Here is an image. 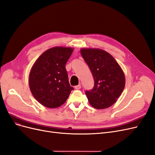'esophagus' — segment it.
Segmentation results:
<instances>
[{"label":"esophagus","instance_id":"1","mask_svg":"<svg viewBox=\"0 0 155 155\" xmlns=\"http://www.w3.org/2000/svg\"><path fill=\"white\" fill-rule=\"evenodd\" d=\"M75 89H77V90H79V89H80L81 88V85L80 84H78V85H76V86H75Z\"/></svg>","mask_w":155,"mask_h":155}]
</instances>
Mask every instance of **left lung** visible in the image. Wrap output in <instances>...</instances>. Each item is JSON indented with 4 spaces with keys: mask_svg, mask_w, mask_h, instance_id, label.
I'll use <instances>...</instances> for the list:
<instances>
[{
    "mask_svg": "<svg viewBox=\"0 0 155 155\" xmlns=\"http://www.w3.org/2000/svg\"><path fill=\"white\" fill-rule=\"evenodd\" d=\"M81 54L94 76L95 86L85 94L96 109L110 107L123 92L126 79L122 68L110 53L96 48H82Z\"/></svg>",
    "mask_w": 155,
    "mask_h": 155,
    "instance_id": "obj_1",
    "label": "left lung"
}]
</instances>
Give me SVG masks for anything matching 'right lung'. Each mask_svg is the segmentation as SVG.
Listing matches in <instances>:
<instances>
[{
	"label": "right lung",
	"instance_id": "add662e5",
	"mask_svg": "<svg viewBox=\"0 0 155 155\" xmlns=\"http://www.w3.org/2000/svg\"><path fill=\"white\" fill-rule=\"evenodd\" d=\"M74 48L54 47L38 58L29 75V85L34 97L45 107L56 108L68 99L74 88L68 82L66 63Z\"/></svg>",
	"mask_w": 155,
	"mask_h": 155
}]
</instances>
